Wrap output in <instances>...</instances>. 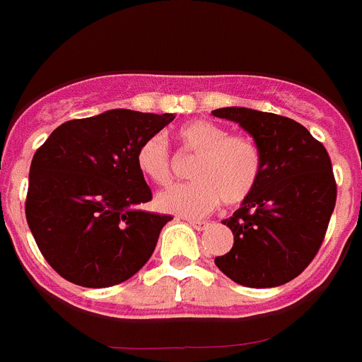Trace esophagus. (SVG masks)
<instances>
[{
    "instance_id": "34e87169",
    "label": "esophagus",
    "mask_w": 362,
    "mask_h": 362,
    "mask_svg": "<svg viewBox=\"0 0 362 362\" xmlns=\"http://www.w3.org/2000/svg\"><path fill=\"white\" fill-rule=\"evenodd\" d=\"M187 223L195 228V230H206L208 228V223L206 221H199V218H187Z\"/></svg>"
}]
</instances>
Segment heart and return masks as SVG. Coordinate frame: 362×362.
<instances>
[{"mask_svg":"<svg viewBox=\"0 0 362 362\" xmlns=\"http://www.w3.org/2000/svg\"><path fill=\"white\" fill-rule=\"evenodd\" d=\"M184 151L197 154L191 167V184H178L156 197V206L180 217H202L214 211L221 200L239 204L252 195L263 171V153L250 136L230 134L223 124L195 119L176 129ZM139 173L158 186L173 178V162L165 139L151 136L136 154Z\"/></svg>","mask_w":362,"mask_h":362,"instance_id":"heart-1","label":"heart"}]
</instances>
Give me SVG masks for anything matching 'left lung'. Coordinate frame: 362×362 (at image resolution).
<instances>
[{"label": "left lung", "mask_w": 362, "mask_h": 362, "mask_svg": "<svg viewBox=\"0 0 362 362\" xmlns=\"http://www.w3.org/2000/svg\"><path fill=\"white\" fill-rule=\"evenodd\" d=\"M211 114L241 124L263 153L259 184L223 221L233 247L215 265L245 287L287 284L317 256L335 208L329 154L303 124L284 115L239 106Z\"/></svg>", "instance_id": "8db88e82"}]
</instances>
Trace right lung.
I'll use <instances>...</instances> for the list:
<instances>
[{
  "label": "right lung",
  "instance_id": "obj_1",
  "mask_svg": "<svg viewBox=\"0 0 362 362\" xmlns=\"http://www.w3.org/2000/svg\"><path fill=\"white\" fill-rule=\"evenodd\" d=\"M173 119V114L117 108L66 121L36 151L27 224L42 256L64 279L92 289L112 287L153 256L173 217L134 208L153 199L136 154Z\"/></svg>",
  "mask_w": 362,
  "mask_h": 362
}]
</instances>
